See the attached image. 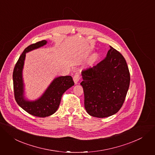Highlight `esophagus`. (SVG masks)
Here are the masks:
<instances>
[{
    "mask_svg": "<svg viewBox=\"0 0 155 155\" xmlns=\"http://www.w3.org/2000/svg\"><path fill=\"white\" fill-rule=\"evenodd\" d=\"M73 79H74V81L75 83V84H77L78 82V81H79L80 79V74H78V73H76V74H75V75L74 76Z\"/></svg>",
    "mask_w": 155,
    "mask_h": 155,
    "instance_id": "1",
    "label": "esophagus"
}]
</instances>
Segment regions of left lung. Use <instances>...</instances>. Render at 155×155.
Here are the masks:
<instances>
[{
	"label": "left lung",
	"instance_id": "8db88e82",
	"mask_svg": "<svg viewBox=\"0 0 155 155\" xmlns=\"http://www.w3.org/2000/svg\"><path fill=\"white\" fill-rule=\"evenodd\" d=\"M85 107L93 116L114 115L125 101L130 85V73L123 55L110 46L104 59L81 72Z\"/></svg>",
	"mask_w": 155,
	"mask_h": 155
}]
</instances>
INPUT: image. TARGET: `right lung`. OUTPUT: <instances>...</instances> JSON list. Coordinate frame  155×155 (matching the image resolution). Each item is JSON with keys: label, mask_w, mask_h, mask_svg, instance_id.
<instances>
[{"label": "right lung", "mask_w": 155, "mask_h": 155, "mask_svg": "<svg viewBox=\"0 0 155 155\" xmlns=\"http://www.w3.org/2000/svg\"><path fill=\"white\" fill-rule=\"evenodd\" d=\"M46 43V40H43L28 46L20 56L13 72L14 96L17 104L28 113L39 117H48L55 112L64 93L74 85L71 76H61L55 78L37 100L30 101L25 99L22 71L26 53L43 46Z\"/></svg>", "instance_id": "add662e5"}]
</instances>
